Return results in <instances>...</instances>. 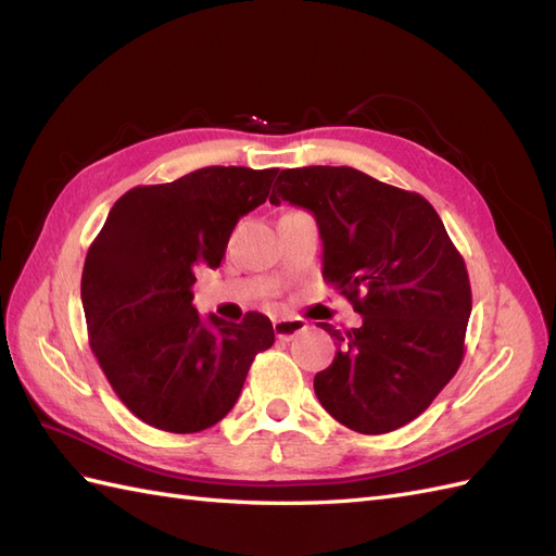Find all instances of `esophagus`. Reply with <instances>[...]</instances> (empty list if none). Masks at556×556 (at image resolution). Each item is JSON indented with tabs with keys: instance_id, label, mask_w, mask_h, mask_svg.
<instances>
[{
	"instance_id": "obj_1",
	"label": "esophagus",
	"mask_w": 556,
	"mask_h": 556,
	"mask_svg": "<svg viewBox=\"0 0 556 556\" xmlns=\"http://www.w3.org/2000/svg\"><path fill=\"white\" fill-rule=\"evenodd\" d=\"M308 329V323L306 319H299V317H280L274 323V331L280 341H290L294 339L296 333L306 331Z\"/></svg>"
}]
</instances>
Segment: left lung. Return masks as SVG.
Here are the masks:
<instances>
[{"label": "left lung", "mask_w": 556, "mask_h": 556, "mask_svg": "<svg viewBox=\"0 0 556 556\" xmlns=\"http://www.w3.org/2000/svg\"><path fill=\"white\" fill-rule=\"evenodd\" d=\"M271 204L313 213L323 239V276L348 296L362 327L313 380L323 408L352 431L408 425L457 374L470 317L462 255L425 197L350 166L280 172Z\"/></svg>", "instance_id": "left-lung-1"}]
</instances>
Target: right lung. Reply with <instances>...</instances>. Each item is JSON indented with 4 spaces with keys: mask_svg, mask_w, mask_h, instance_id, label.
<instances>
[{
    "mask_svg": "<svg viewBox=\"0 0 556 556\" xmlns=\"http://www.w3.org/2000/svg\"><path fill=\"white\" fill-rule=\"evenodd\" d=\"M278 169L206 166L174 182L141 185L109 211L80 278L90 348L113 392L146 425L204 431L233 408L271 319L241 325L192 306L204 266L217 268L233 227L264 204Z\"/></svg>",
    "mask_w": 556,
    "mask_h": 556,
    "instance_id": "right-lung-1",
    "label": "right lung"
}]
</instances>
